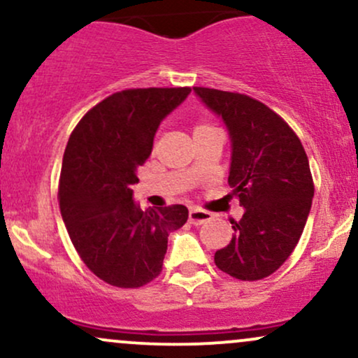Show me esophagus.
<instances>
[{
	"mask_svg": "<svg viewBox=\"0 0 358 358\" xmlns=\"http://www.w3.org/2000/svg\"><path fill=\"white\" fill-rule=\"evenodd\" d=\"M210 219H212V213L200 210V208H190V212H188V220H190L193 225H202Z\"/></svg>",
	"mask_w": 358,
	"mask_h": 358,
	"instance_id": "esophagus-1",
	"label": "esophagus"
}]
</instances>
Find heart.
Instances as JSON below:
<instances>
[{
  "label": "heart",
  "mask_w": 358,
  "mask_h": 358,
  "mask_svg": "<svg viewBox=\"0 0 358 358\" xmlns=\"http://www.w3.org/2000/svg\"><path fill=\"white\" fill-rule=\"evenodd\" d=\"M200 127H207V126H196V127H195V129H200Z\"/></svg>",
  "instance_id": "b5f03b06"
}]
</instances>
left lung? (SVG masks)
Returning a JSON list of instances; mask_svg holds the SVG:
<instances>
[{"label":"left lung","mask_w":358,"mask_h":358,"mask_svg":"<svg viewBox=\"0 0 358 358\" xmlns=\"http://www.w3.org/2000/svg\"><path fill=\"white\" fill-rule=\"evenodd\" d=\"M224 119L232 139L229 185L245 208L215 266L241 281H259L285 264L305 229L315 195L310 163L298 134L257 99L229 90L193 87Z\"/></svg>","instance_id":"left-lung-1"}]
</instances>
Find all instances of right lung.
I'll return each instance as SVG.
<instances>
[{"label": "right lung", "mask_w": 358, "mask_h": 358, "mask_svg": "<svg viewBox=\"0 0 358 358\" xmlns=\"http://www.w3.org/2000/svg\"><path fill=\"white\" fill-rule=\"evenodd\" d=\"M190 90H121L94 106L69 138L59 180L62 219L82 262L110 286L134 289L158 278L168 236L188 219L183 205L141 210L131 187L162 119Z\"/></svg>", "instance_id": "right-lung-1"}]
</instances>
